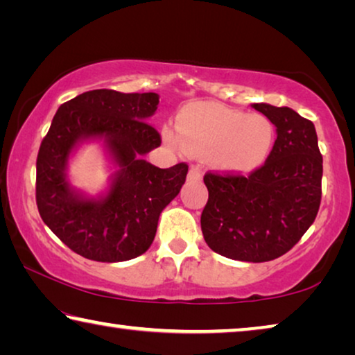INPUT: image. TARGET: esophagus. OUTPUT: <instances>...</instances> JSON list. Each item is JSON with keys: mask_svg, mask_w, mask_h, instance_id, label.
Segmentation results:
<instances>
[{"mask_svg": "<svg viewBox=\"0 0 355 355\" xmlns=\"http://www.w3.org/2000/svg\"><path fill=\"white\" fill-rule=\"evenodd\" d=\"M188 180H189V182H200L202 172L197 169V167H191L189 172H188Z\"/></svg>", "mask_w": 355, "mask_h": 355, "instance_id": "obj_1", "label": "esophagus"}]
</instances>
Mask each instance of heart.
Wrapping results in <instances>:
<instances>
[{"label": "heart", "instance_id": "1", "mask_svg": "<svg viewBox=\"0 0 355 355\" xmlns=\"http://www.w3.org/2000/svg\"><path fill=\"white\" fill-rule=\"evenodd\" d=\"M177 130H163L171 147L205 156L213 169L225 173L260 169L275 142V127L264 114H245L211 101L184 106L177 116Z\"/></svg>", "mask_w": 355, "mask_h": 355}]
</instances>
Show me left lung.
Segmentation results:
<instances>
[{"label":"left lung","instance_id":"8db88e82","mask_svg":"<svg viewBox=\"0 0 355 355\" xmlns=\"http://www.w3.org/2000/svg\"><path fill=\"white\" fill-rule=\"evenodd\" d=\"M252 107L274 123L272 152L249 177H203L208 202L200 225L216 254L261 263L286 254L313 224L321 203L322 156L310 120L291 107Z\"/></svg>","mask_w":355,"mask_h":355}]
</instances>
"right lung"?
Listing matches in <instances>:
<instances>
[{"label": "right lung", "instance_id": "1", "mask_svg": "<svg viewBox=\"0 0 355 355\" xmlns=\"http://www.w3.org/2000/svg\"><path fill=\"white\" fill-rule=\"evenodd\" d=\"M155 92H84L59 106L37 155L35 200L42 220L78 255L127 261L152 245L159 214L178 196L188 166L159 169L144 159L161 137L147 120ZM100 141L110 168L105 191L91 196L69 182V159L83 143Z\"/></svg>", "mask_w": 355, "mask_h": 355}]
</instances>
